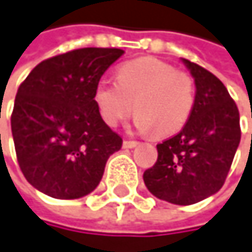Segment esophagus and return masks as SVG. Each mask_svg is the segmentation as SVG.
<instances>
[{"label":"esophagus","mask_w":252,"mask_h":252,"mask_svg":"<svg viewBox=\"0 0 252 252\" xmlns=\"http://www.w3.org/2000/svg\"><path fill=\"white\" fill-rule=\"evenodd\" d=\"M124 148H128V149H131V148H136L139 143L136 142V140H124Z\"/></svg>","instance_id":"1"}]
</instances>
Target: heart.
Returning <instances> with one entry per match:
<instances>
[{"mask_svg":"<svg viewBox=\"0 0 252 252\" xmlns=\"http://www.w3.org/2000/svg\"><path fill=\"white\" fill-rule=\"evenodd\" d=\"M94 100L110 127L119 125L136 109V128L142 133L154 130L155 136L164 137L187 124L195 101V86L189 73L148 57L122 64L116 83L101 80Z\"/></svg>","mask_w":252,"mask_h":252,"instance_id":"b5f03b06","label":"heart"}]
</instances>
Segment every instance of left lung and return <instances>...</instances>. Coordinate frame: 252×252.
Segmentation results:
<instances>
[{
    "instance_id": "left-lung-1",
    "label": "left lung",
    "mask_w": 252,
    "mask_h": 252,
    "mask_svg": "<svg viewBox=\"0 0 252 252\" xmlns=\"http://www.w3.org/2000/svg\"><path fill=\"white\" fill-rule=\"evenodd\" d=\"M182 61L194 77V107L184 128L157 145V163L143 181L158 199L187 206L221 189L241 142V125L224 83L206 68Z\"/></svg>"
}]
</instances>
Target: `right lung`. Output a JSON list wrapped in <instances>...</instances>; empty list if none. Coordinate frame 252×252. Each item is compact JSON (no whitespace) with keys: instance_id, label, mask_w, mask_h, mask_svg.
<instances>
[{"instance_id":"1","label":"right lung","mask_w":252,"mask_h":252,"mask_svg":"<svg viewBox=\"0 0 252 252\" xmlns=\"http://www.w3.org/2000/svg\"><path fill=\"white\" fill-rule=\"evenodd\" d=\"M124 50L83 47L41 61L17 89L11 133L27 181L53 199L97 188L122 137L103 121L95 86Z\"/></svg>"}]
</instances>
